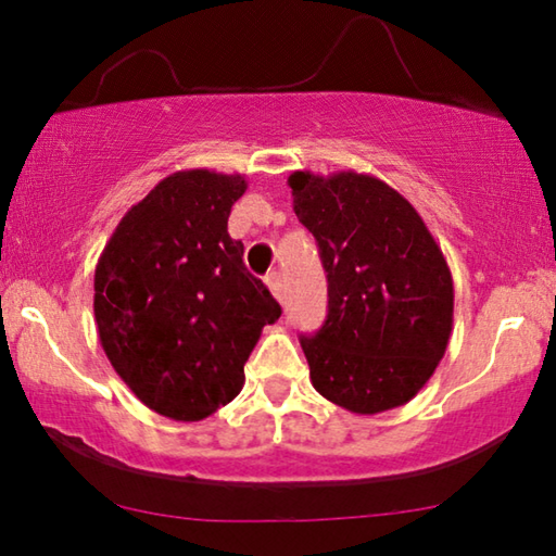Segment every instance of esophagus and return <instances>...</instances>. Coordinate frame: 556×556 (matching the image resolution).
Returning a JSON list of instances; mask_svg holds the SVG:
<instances>
[{"instance_id":"34e87169","label":"esophagus","mask_w":556,"mask_h":556,"mask_svg":"<svg viewBox=\"0 0 556 556\" xmlns=\"http://www.w3.org/2000/svg\"><path fill=\"white\" fill-rule=\"evenodd\" d=\"M267 287H269V292L275 294V300L285 304V285H281L279 271H271V275L267 277Z\"/></svg>"}]
</instances>
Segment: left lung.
<instances>
[{
	"label": "left lung",
	"mask_w": 556,
	"mask_h": 556,
	"mask_svg": "<svg viewBox=\"0 0 556 556\" xmlns=\"http://www.w3.org/2000/svg\"><path fill=\"white\" fill-rule=\"evenodd\" d=\"M287 181L327 271L325 325L300 339L314 389L354 414L402 407L452 337L454 285L442 250L407 199L371 174L304 169Z\"/></svg>",
	"instance_id": "left-lung-1"
}]
</instances>
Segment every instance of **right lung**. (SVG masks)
<instances>
[{"instance_id":"right-lung-1","label":"right lung","mask_w":556,"mask_h":556,"mask_svg":"<svg viewBox=\"0 0 556 556\" xmlns=\"http://www.w3.org/2000/svg\"><path fill=\"white\" fill-rule=\"evenodd\" d=\"M244 192L242 174L174 172L124 214L99 254V342L162 417L199 421L235 400L262 329L281 314L227 231Z\"/></svg>"}]
</instances>
